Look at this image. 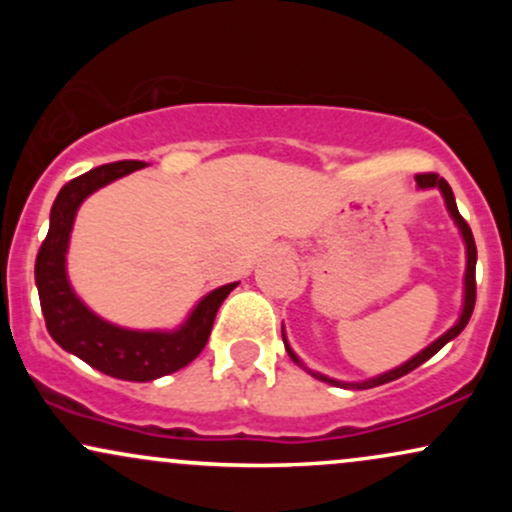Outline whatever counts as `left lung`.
<instances>
[{
	"label": "left lung",
	"instance_id": "8db88e82",
	"mask_svg": "<svg viewBox=\"0 0 512 512\" xmlns=\"http://www.w3.org/2000/svg\"><path fill=\"white\" fill-rule=\"evenodd\" d=\"M416 185H419V190H433V187H438L440 195H443L445 199V207H448L452 221H455V226L460 228L462 233V240H464V248H467V272H464V301H462V313H460V320L455 322V325L450 327L448 332L440 334V337L436 339L433 344H428L424 351H419L414 358H409L407 363H402V366L387 370V373L378 375V378H370V380H363V383H342V380H334V378H327V375L322 373H315V370H308L301 363V358H298L296 354H293V349L289 346V342H286V334L284 330H281V334H284V346L286 351H289V356L293 358V361L298 363V366H303L305 370H308L310 375H315L317 380H322V383H330V385H337V387H346V390H368V387H378V385H385V383H392V380L402 378V375L411 373L414 368H419L421 363H426L428 358H431L433 354H438L440 349H443L445 344L452 342V339L460 334L464 327H467L469 317H472V310H474V301H477V279H474V272H477V245H474V236H472V228H469V223L462 219L460 211H457V204H455V195H452L450 185L445 182L443 178H438L436 173H421L416 175Z\"/></svg>",
	"mask_w": 512,
	"mask_h": 512
}]
</instances>
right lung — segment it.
I'll list each match as a JSON object with an SVG mask.
<instances>
[{"instance_id":"right-lung-1","label":"right lung","mask_w":512,"mask_h":512,"mask_svg":"<svg viewBox=\"0 0 512 512\" xmlns=\"http://www.w3.org/2000/svg\"><path fill=\"white\" fill-rule=\"evenodd\" d=\"M144 166V161L105 163L69 180L52 204L50 231L35 257V286L50 337L91 368L132 383L156 380L195 361L207 344L221 303L238 286L236 281L207 293L173 332L117 327L98 317L76 296L67 276V248L76 211L88 195Z\"/></svg>"}]
</instances>
